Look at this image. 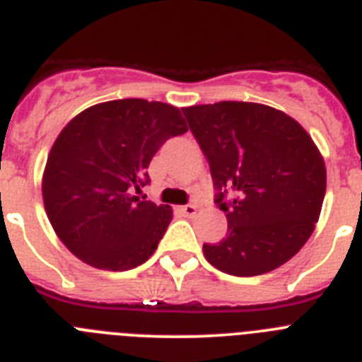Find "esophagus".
Listing matches in <instances>:
<instances>
[{"mask_svg":"<svg viewBox=\"0 0 362 362\" xmlns=\"http://www.w3.org/2000/svg\"><path fill=\"white\" fill-rule=\"evenodd\" d=\"M179 212L183 214L185 217H194L197 214V206L196 204H187V206H181V209H179Z\"/></svg>","mask_w":362,"mask_h":362,"instance_id":"34e87169","label":"esophagus"}]
</instances>
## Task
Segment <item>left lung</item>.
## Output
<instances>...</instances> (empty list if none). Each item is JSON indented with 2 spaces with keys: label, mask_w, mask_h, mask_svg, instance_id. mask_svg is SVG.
<instances>
[{
  "label": "left lung",
  "mask_w": 362,
  "mask_h": 362,
  "mask_svg": "<svg viewBox=\"0 0 362 362\" xmlns=\"http://www.w3.org/2000/svg\"><path fill=\"white\" fill-rule=\"evenodd\" d=\"M210 163L228 233L203 254L217 270L261 276L292 259L312 235L326 192L317 145L293 117L274 107L219 101L183 108ZM226 187L234 194L222 201Z\"/></svg>",
  "instance_id": "obj_1"
}]
</instances>
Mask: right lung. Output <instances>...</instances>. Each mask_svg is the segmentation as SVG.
Segmentation results:
<instances>
[{"mask_svg": "<svg viewBox=\"0 0 362 362\" xmlns=\"http://www.w3.org/2000/svg\"><path fill=\"white\" fill-rule=\"evenodd\" d=\"M188 130L161 101L114 99L85 108L56 137L41 179L45 212L83 263L123 272L143 264L172 221L168 204L141 201L153 153Z\"/></svg>", "mask_w": 362, "mask_h": 362, "instance_id": "right-lung-1", "label": "right lung"}]
</instances>
